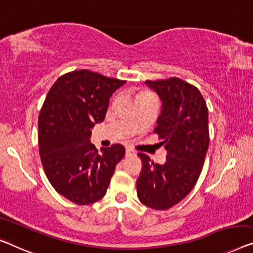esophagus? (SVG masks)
<instances>
[{
	"mask_svg": "<svg viewBox=\"0 0 253 253\" xmlns=\"http://www.w3.org/2000/svg\"><path fill=\"white\" fill-rule=\"evenodd\" d=\"M126 156H132V155H135V152H134V151H132V149H130V148H126Z\"/></svg>",
	"mask_w": 253,
	"mask_h": 253,
	"instance_id": "obj_1",
	"label": "esophagus"
}]
</instances>
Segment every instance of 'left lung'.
<instances>
[{"label":"left lung","mask_w":253,"mask_h":253,"mask_svg":"<svg viewBox=\"0 0 253 253\" xmlns=\"http://www.w3.org/2000/svg\"><path fill=\"white\" fill-rule=\"evenodd\" d=\"M159 94L162 111L154 132L167 151L164 164L139 153L142 169L138 199L155 210H168L188 195L202 171L209 148L208 107L196 86L178 78L146 81Z\"/></svg>","instance_id":"1"}]
</instances>
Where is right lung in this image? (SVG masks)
Wrapping results in <instances>:
<instances>
[{
  "mask_svg": "<svg viewBox=\"0 0 253 253\" xmlns=\"http://www.w3.org/2000/svg\"><path fill=\"white\" fill-rule=\"evenodd\" d=\"M126 81L87 69L60 76L39 116V146L50 184L79 206L104 197L126 149L115 144L98 152L91 129L105 120L109 98Z\"/></svg>",
  "mask_w": 253,
  "mask_h": 253,
  "instance_id": "obj_1",
  "label": "right lung"
}]
</instances>
